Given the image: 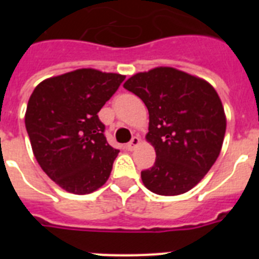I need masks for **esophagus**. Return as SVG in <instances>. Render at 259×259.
I'll return each mask as SVG.
<instances>
[{"label":"esophagus","instance_id":"34e87169","mask_svg":"<svg viewBox=\"0 0 259 259\" xmlns=\"http://www.w3.org/2000/svg\"><path fill=\"white\" fill-rule=\"evenodd\" d=\"M139 144H140V139H139L137 136L132 137V140L127 144V149L128 150H135L137 146H139Z\"/></svg>","mask_w":259,"mask_h":259}]
</instances>
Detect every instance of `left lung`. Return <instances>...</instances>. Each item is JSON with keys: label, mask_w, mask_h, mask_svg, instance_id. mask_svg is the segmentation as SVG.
Returning a JSON list of instances; mask_svg holds the SVG:
<instances>
[{"label": "left lung", "mask_w": 259, "mask_h": 259, "mask_svg": "<svg viewBox=\"0 0 259 259\" xmlns=\"http://www.w3.org/2000/svg\"><path fill=\"white\" fill-rule=\"evenodd\" d=\"M123 87L149 111L146 140L157 157L141 171L144 185L161 196L188 192L221 153L226 115L218 93L205 80L171 67L136 74Z\"/></svg>", "instance_id": "8db88e82"}]
</instances>
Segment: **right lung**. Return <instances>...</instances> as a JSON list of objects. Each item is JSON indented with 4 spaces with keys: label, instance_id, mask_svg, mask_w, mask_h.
<instances>
[{
    "label": "right lung",
    "instance_id": "obj_1",
    "mask_svg": "<svg viewBox=\"0 0 259 259\" xmlns=\"http://www.w3.org/2000/svg\"><path fill=\"white\" fill-rule=\"evenodd\" d=\"M124 79L81 68L44 80L32 92L26 111L32 150L65 191L92 193L109 179L119 150L107 143L98 111Z\"/></svg>",
    "mask_w": 259,
    "mask_h": 259
}]
</instances>
